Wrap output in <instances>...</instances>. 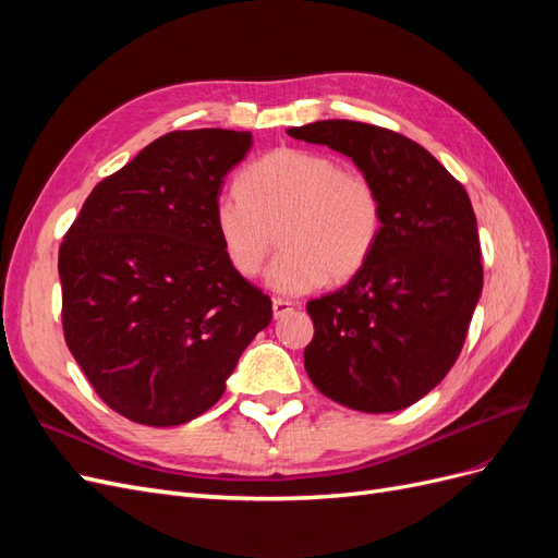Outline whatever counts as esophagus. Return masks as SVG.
Here are the masks:
<instances>
[{
    "instance_id": "obj_1",
    "label": "esophagus",
    "mask_w": 558,
    "mask_h": 558,
    "mask_svg": "<svg viewBox=\"0 0 558 558\" xmlns=\"http://www.w3.org/2000/svg\"><path fill=\"white\" fill-rule=\"evenodd\" d=\"M293 310H295V302H289V300H283V298H275L272 300V314H275V318L289 316Z\"/></svg>"
}]
</instances>
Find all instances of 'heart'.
<instances>
[{
	"label": "heart",
	"mask_w": 558,
	"mask_h": 558,
	"mask_svg": "<svg viewBox=\"0 0 558 558\" xmlns=\"http://www.w3.org/2000/svg\"><path fill=\"white\" fill-rule=\"evenodd\" d=\"M211 223L234 272H260L277 232L281 253L265 281L279 295H302L326 279L344 281L373 258L384 211L375 183L318 150L275 148L253 160L238 191L216 195Z\"/></svg>",
	"instance_id": "heart-1"
}]
</instances>
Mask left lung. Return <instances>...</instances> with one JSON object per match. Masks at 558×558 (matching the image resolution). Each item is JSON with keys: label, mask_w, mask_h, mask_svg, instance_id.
Here are the masks:
<instances>
[{"label": "left lung", "mask_w": 558, "mask_h": 558, "mask_svg": "<svg viewBox=\"0 0 558 558\" xmlns=\"http://www.w3.org/2000/svg\"><path fill=\"white\" fill-rule=\"evenodd\" d=\"M324 144L375 183L384 223L373 258L340 291L307 302L314 340L305 369L344 408H410L459 359L482 295L477 218L463 185L402 134L356 123L289 128Z\"/></svg>", "instance_id": "8db88e82"}]
</instances>
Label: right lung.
<instances>
[{"instance_id":"add662e5","label":"right lung","mask_w":558,"mask_h":558,"mask_svg":"<svg viewBox=\"0 0 558 558\" xmlns=\"http://www.w3.org/2000/svg\"><path fill=\"white\" fill-rule=\"evenodd\" d=\"M251 132L183 130L99 181L60 246L62 328L97 396L181 426L223 396L272 300L228 265L211 207Z\"/></svg>"}]
</instances>
